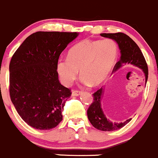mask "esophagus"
Returning a JSON list of instances; mask_svg holds the SVG:
<instances>
[{"instance_id":"esophagus-1","label":"esophagus","mask_w":158,"mask_h":158,"mask_svg":"<svg viewBox=\"0 0 158 158\" xmlns=\"http://www.w3.org/2000/svg\"><path fill=\"white\" fill-rule=\"evenodd\" d=\"M81 94V91L77 90H73L72 91V96H78Z\"/></svg>"}]
</instances>
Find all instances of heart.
Listing matches in <instances>:
<instances>
[{"mask_svg": "<svg viewBox=\"0 0 158 158\" xmlns=\"http://www.w3.org/2000/svg\"><path fill=\"white\" fill-rule=\"evenodd\" d=\"M118 56V48L114 40L85 39L69 49L68 58L58 59L56 69L63 85H71L80 69L82 83L98 86L110 76Z\"/></svg>", "mask_w": 158, "mask_h": 158, "instance_id": "1", "label": "heart"}]
</instances>
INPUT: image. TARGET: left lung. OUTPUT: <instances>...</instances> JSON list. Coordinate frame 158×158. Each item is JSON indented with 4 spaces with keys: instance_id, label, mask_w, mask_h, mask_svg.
<instances>
[{
    "instance_id": "left-lung-1",
    "label": "left lung",
    "mask_w": 158,
    "mask_h": 158,
    "mask_svg": "<svg viewBox=\"0 0 158 158\" xmlns=\"http://www.w3.org/2000/svg\"><path fill=\"white\" fill-rule=\"evenodd\" d=\"M102 37L110 38L118 43L119 49L121 50V57L119 61L114 66L113 72L117 71L121 66L124 65H133L143 69L145 74L146 83L148 78V66L145 58L143 56L141 50L137 45L136 43L123 33H116V34H101ZM104 89L101 88L97 90L93 95L94 101L91 104L87 110L88 118L91 124L97 129L101 131H110L118 130L126 125L131 120V118L127 120L124 122L117 123L112 122L106 118L105 114L101 107V99L103 95Z\"/></svg>"
}]
</instances>
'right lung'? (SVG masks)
<instances>
[{"mask_svg": "<svg viewBox=\"0 0 158 158\" xmlns=\"http://www.w3.org/2000/svg\"><path fill=\"white\" fill-rule=\"evenodd\" d=\"M77 36L76 32H36L11 57V100L32 128L52 129L63 120L62 111L71 92L59 82L56 65L62 52Z\"/></svg>", "mask_w": 158, "mask_h": 158, "instance_id": "obj_1", "label": "right lung"}]
</instances>
